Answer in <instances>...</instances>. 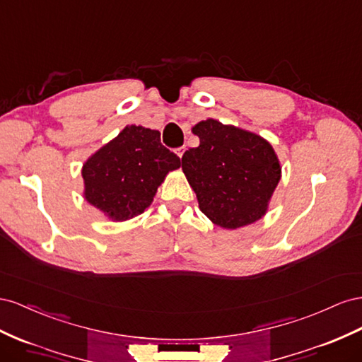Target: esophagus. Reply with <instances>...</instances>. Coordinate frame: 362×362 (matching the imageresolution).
<instances>
[{"instance_id":"1","label":"esophagus","mask_w":362,"mask_h":362,"mask_svg":"<svg viewBox=\"0 0 362 362\" xmlns=\"http://www.w3.org/2000/svg\"><path fill=\"white\" fill-rule=\"evenodd\" d=\"M185 150H187V148H185V147H179L177 150H175V153H177V156H179V158H182V156H183V153H185Z\"/></svg>"}]
</instances>
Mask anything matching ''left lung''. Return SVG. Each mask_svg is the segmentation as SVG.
Here are the masks:
<instances>
[{
  "label": "left lung",
  "mask_w": 362,
  "mask_h": 362,
  "mask_svg": "<svg viewBox=\"0 0 362 362\" xmlns=\"http://www.w3.org/2000/svg\"><path fill=\"white\" fill-rule=\"evenodd\" d=\"M197 148L185 151L182 170L200 211L223 229H240L261 220L282 177L272 144L253 132L214 118L192 127Z\"/></svg>",
  "instance_id": "1"
}]
</instances>
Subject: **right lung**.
<instances>
[{"label":"right lung","instance_id":"add662e5","mask_svg":"<svg viewBox=\"0 0 362 362\" xmlns=\"http://www.w3.org/2000/svg\"><path fill=\"white\" fill-rule=\"evenodd\" d=\"M180 159L160 144L158 130L126 126L81 167L85 200L107 220L127 221L151 204Z\"/></svg>","mask_w":362,"mask_h":362}]
</instances>
